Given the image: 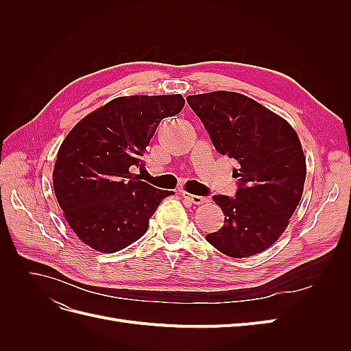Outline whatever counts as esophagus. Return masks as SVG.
<instances>
[{"label": "esophagus", "mask_w": 351, "mask_h": 351, "mask_svg": "<svg viewBox=\"0 0 351 351\" xmlns=\"http://www.w3.org/2000/svg\"><path fill=\"white\" fill-rule=\"evenodd\" d=\"M182 195H183V197H184L186 200H189L190 204H193V205H200V204H204V202H206V197H204V196L190 195V193H187V192H183Z\"/></svg>", "instance_id": "esophagus-1"}]
</instances>
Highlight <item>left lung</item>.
Returning <instances> with one entry per match:
<instances>
[{"label": "left lung", "mask_w": 351, "mask_h": 351, "mask_svg": "<svg viewBox=\"0 0 351 351\" xmlns=\"http://www.w3.org/2000/svg\"><path fill=\"white\" fill-rule=\"evenodd\" d=\"M217 152L237 162L234 197L212 196L226 215L208 243L231 258L267 250L289 226L303 193L306 159L297 133L281 117L241 93L187 97Z\"/></svg>", "instance_id": "1"}]
</instances>
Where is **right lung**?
Returning <instances> with one entry per match:
<instances>
[{
	"label": "right lung",
	"instance_id": "obj_1",
	"mask_svg": "<svg viewBox=\"0 0 351 351\" xmlns=\"http://www.w3.org/2000/svg\"><path fill=\"white\" fill-rule=\"evenodd\" d=\"M184 107L182 95L121 97L86 115L61 143L52 173L58 204L71 230L89 247L119 252L139 240L158 205L173 195L132 167L167 117Z\"/></svg>",
	"mask_w": 351,
	"mask_h": 351
}]
</instances>
